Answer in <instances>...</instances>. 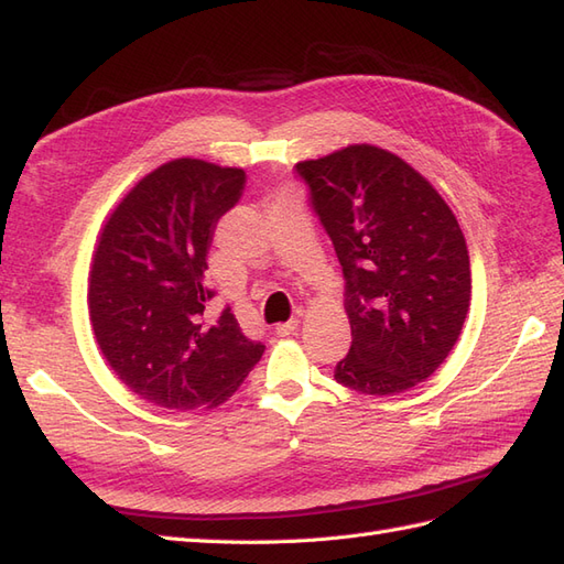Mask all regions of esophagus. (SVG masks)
Returning <instances> with one entry per match:
<instances>
[{
    "label": "esophagus",
    "mask_w": 564,
    "mask_h": 564,
    "mask_svg": "<svg viewBox=\"0 0 564 564\" xmlns=\"http://www.w3.org/2000/svg\"><path fill=\"white\" fill-rule=\"evenodd\" d=\"M297 326H300V322H297V319L283 322V324H279V326H276V334H279V336H291V334H295Z\"/></svg>",
    "instance_id": "esophagus-1"
}]
</instances>
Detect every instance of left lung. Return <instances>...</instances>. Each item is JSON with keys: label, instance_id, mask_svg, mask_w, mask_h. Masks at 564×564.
Masks as SVG:
<instances>
[{"label": "left lung", "instance_id": "left-lung-1", "mask_svg": "<svg viewBox=\"0 0 564 564\" xmlns=\"http://www.w3.org/2000/svg\"><path fill=\"white\" fill-rule=\"evenodd\" d=\"M345 276L350 352L334 377L365 395L429 379L453 350L471 300L453 209L420 171L377 144L300 162Z\"/></svg>", "mask_w": 564, "mask_h": 564}]
</instances>
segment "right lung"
<instances>
[{
	"label": "right lung",
	"mask_w": 564,
	"mask_h": 564,
	"mask_svg": "<svg viewBox=\"0 0 564 564\" xmlns=\"http://www.w3.org/2000/svg\"><path fill=\"white\" fill-rule=\"evenodd\" d=\"M245 171L181 156L142 176L97 238L88 312L107 365L156 408H219L262 359L226 307L202 322L216 221L240 199Z\"/></svg>",
	"instance_id": "add662e5"
}]
</instances>
